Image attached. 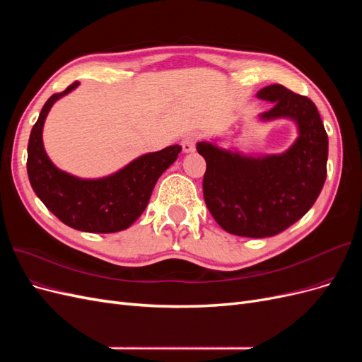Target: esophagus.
<instances>
[{"mask_svg": "<svg viewBox=\"0 0 362 362\" xmlns=\"http://www.w3.org/2000/svg\"><path fill=\"white\" fill-rule=\"evenodd\" d=\"M201 139L199 133H196V131H192V133L185 134L184 139L181 140V148L184 152H193L196 149V144H198Z\"/></svg>", "mask_w": 362, "mask_h": 362, "instance_id": "esophagus-1", "label": "esophagus"}]
</instances>
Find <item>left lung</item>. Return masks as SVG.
Instances as JSON below:
<instances>
[{"label": "left lung", "mask_w": 362, "mask_h": 362, "mask_svg": "<svg viewBox=\"0 0 362 362\" xmlns=\"http://www.w3.org/2000/svg\"><path fill=\"white\" fill-rule=\"evenodd\" d=\"M273 103L262 119L291 117L299 137L281 156L243 157L216 145H196L205 158L204 199L214 221L240 237H273L314 205L326 180L327 134L315 104L281 84L257 95Z\"/></svg>", "instance_id": "obj_1"}]
</instances>
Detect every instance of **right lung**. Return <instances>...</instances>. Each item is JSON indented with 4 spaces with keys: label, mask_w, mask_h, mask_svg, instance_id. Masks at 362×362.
Segmentation results:
<instances>
[{
    "label": "right lung",
    "mask_w": 362,
    "mask_h": 362,
    "mask_svg": "<svg viewBox=\"0 0 362 362\" xmlns=\"http://www.w3.org/2000/svg\"><path fill=\"white\" fill-rule=\"evenodd\" d=\"M76 86L78 81L54 93L43 105L28 140V180L37 198L64 225L84 233L122 231L145 211L157 180L177 160L181 146L141 156L101 180H81L57 169L43 149L42 128L52 104Z\"/></svg>",
    "instance_id": "1"
}]
</instances>
